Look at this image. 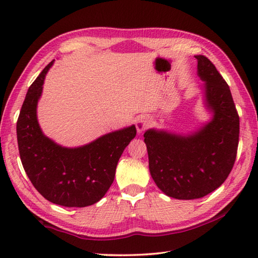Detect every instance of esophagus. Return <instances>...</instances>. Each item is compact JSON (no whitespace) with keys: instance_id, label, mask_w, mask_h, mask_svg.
Returning a JSON list of instances; mask_svg holds the SVG:
<instances>
[{"instance_id":"1","label":"esophagus","mask_w":258,"mask_h":258,"mask_svg":"<svg viewBox=\"0 0 258 258\" xmlns=\"http://www.w3.org/2000/svg\"><path fill=\"white\" fill-rule=\"evenodd\" d=\"M151 124V118L149 116H141L136 120V130H138L139 133H142L143 131H145L147 127H149Z\"/></svg>"}]
</instances>
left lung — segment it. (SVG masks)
<instances>
[{"instance_id": "8db88e82", "label": "left lung", "mask_w": 258, "mask_h": 258, "mask_svg": "<svg viewBox=\"0 0 258 258\" xmlns=\"http://www.w3.org/2000/svg\"><path fill=\"white\" fill-rule=\"evenodd\" d=\"M195 58L211 122L186 136L154 128L144 133L152 177L164 194L176 200L201 199L220 187L237 154L239 116L229 86L206 56Z\"/></svg>"}]
</instances>
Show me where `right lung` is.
Segmentation results:
<instances>
[{
  "instance_id": "add662e5",
  "label": "right lung",
  "mask_w": 258,
  "mask_h": 258,
  "mask_svg": "<svg viewBox=\"0 0 258 258\" xmlns=\"http://www.w3.org/2000/svg\"><path fill=\"white\" fill-rule=\"evenodd\" d=\"M48 63L26 93L16 123L22 165L44 199L65 207L95 204L106 194L125 147L136 135L135 125L101 136L84 146L63 147L43 134L36 117Z\"/></svg>"
}]
</instances>
